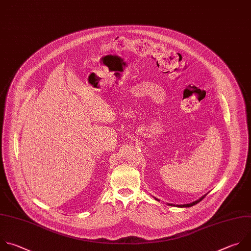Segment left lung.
<instances>
[{
  "instance_id": "8db88e82",
  "label": "left lung",
  "mask_w": 251,
  "mask_h": 251,
  "mask_svg": "<svg viewBox=\"0 0 251 251\" xmlns=\"http://www.w3.org/2000/svg\"><path fill=\"white\" fill-rule=\"evenodd\" d=\"M207 195V194H206ZM206 195H204L203 197H201V198H200L199 200H197V201H195V202H192V203H190V204H184V205H174V204H169V203H167V205L168 206H174V207H178V208H189V207H192V206H194V205H196V204H198L199 202H201L202 201V200L206 197ZM154 199L156 200V201H160V200H158L157 198H155L154 197Z\"/></svg>"
}]
</instances>
